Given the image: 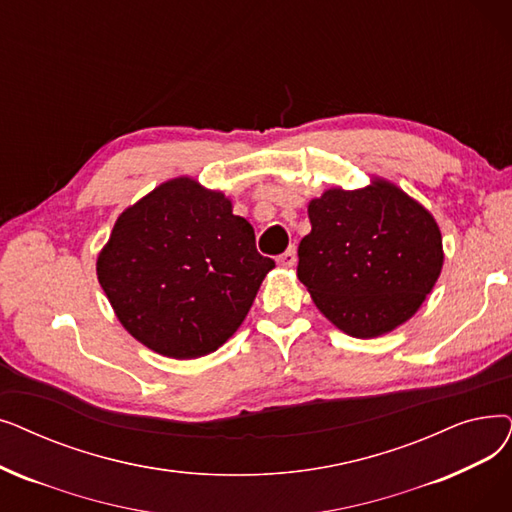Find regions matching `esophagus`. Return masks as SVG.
<instances>
[{"mask_svg":"<svg viewBox=\"0 0 512 512\" xmlns=\"http://www.w3.org/2000/svg\"><path fill=\"white\" fill-rule=\"evenodd\" d=\"M278 263L284 265V268H293V265L297 263V251L291 247L288 251H284L280 257H278Z\"/></svg>","mask_w":512,"mask_h":512,"instance_id":"obj_1","label":"esophagus"}]
</instances>
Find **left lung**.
<instances>
[{
	"label": "left lung",
	"instance_id": "1",
	"mask_svg": "<svg viewBox=\"0 0 512 512\" xmlns=\"http://www.w3.org/2000/svg\"><path fill=\"white\" fill-rule=\"evenodd\" d=\"M311 232L297 276L322 314L358 339L404 324L431 293L443 251L433 215L387 182L324 192L309 203Z\"/></svg>",
	"mask_w": 512,
	"mask_h": 512
}]
</instances>
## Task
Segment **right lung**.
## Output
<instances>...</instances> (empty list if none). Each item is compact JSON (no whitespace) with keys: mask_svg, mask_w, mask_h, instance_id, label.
Masks as SVG:
<instances>
[{"mask_svg":"<svg viewBox=\"0 0 512 512\" xmlns=\"http://www.w3.org/2000/svg\"><path fill=\"white\" fill-rule=\"evenodd\" d=\"M274 265L224 194L180 177L121 213L98 280L131 337L190 360L234 335Z\"/></svg>","mask_w":512,"mask_h":512,"instance_id":"1","label":"right lung"}]
</instances>
